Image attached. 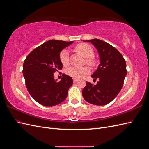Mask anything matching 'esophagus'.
I'll return each mask as SVG.
<instances>
[{"mask_svg": "<svg viewBox=\"0 0 149 149\" xmlns=\"http://www.w3.org/2000/svg\"><path fill=\"white\" fill-rule=\"evenodd\" d=\"M78 81V79H73V82L74 83H77Z\"/></svg>", "mask_w": 149, "mask_h": 149, "instance_id": "obj_1", "label": "esophagus"}]
</instances>
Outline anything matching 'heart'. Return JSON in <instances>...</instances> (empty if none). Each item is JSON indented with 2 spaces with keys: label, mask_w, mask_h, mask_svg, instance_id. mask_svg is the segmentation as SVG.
Segmentation results:
<instances>
[{
  "label": "heart",
  "mask_w": 149,
  "mask_h": 149,
  "mask_svg": "<svg viewBox=\"0 0 149 149\" xmlns=\"http://www.w3.org/2000/svg\"><path fill=\"white\" fill-rule=\"evenodd\" d=\"M76 50L83 57L86 58V61L89 65H93L94 61L91 58L94 55V50L91 47L86 43H79L75 47ZM60 60L63 66H66L69 63V52L67 49H63L60 53ZM68 74L73 78L80 79L89 73V68L87 66L69 68L66 71Z\"/></svg>",
  "instance_id": "heart-1"
}]
</instances>
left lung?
Instances as JSON below:
<instances>
[{"label":"left lung","mask_w":149,"mask_h":149,"mask_svg":"<svg viewBox=\"0 0 149 149\" xmlns=\"http://www.w3.org/2000/svg\"><path fill=\"white\" fill-rule=\"evenodd\" d=\"M91 43L100 55V64L91 77L99 81L96 85L89 82L82 91L84 100L97 106H104L118 96L127 74L126 63L120 53L108 43L99 39L83 40Z\"/></svg>","instance_id":"8db88e82"}]
</instances>
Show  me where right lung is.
<instances>
[{
  "label": "right lung",
  "instance_id": "obj_1",
  "mask_svg": "<svg viewBox=\"0 0 149 149\" xmlns=\"http://www.w3.org/2000/svg\"><path fill=\"white\" fill-rule=\"evenodd\" d=\"M73 43L51 40L35 48L26 56L23 65V74L26 89L31 96L45 106H53L65 100L73 79L63 74L60 81L54 73L61 70L60 53Z\"/></svg>",
  "mask_w": 149,
  "mask_h": 149
}]
</instances>
